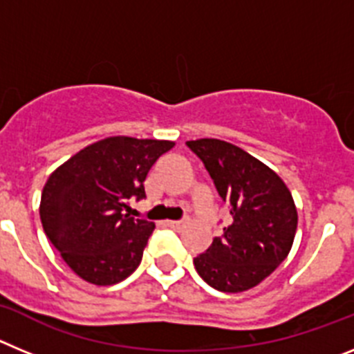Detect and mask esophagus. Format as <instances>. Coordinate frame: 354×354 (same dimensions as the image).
Masks as SVG:
<instances>
[{
	"instance_id": "esophagus-1",
	"label": "esophagus",
	"mask_w": 354,
	"mask_h": 354,
	"mask_svg": "<svg viewBox=\"0 0 354 354\" xmlns=\"http://www.w3.org/2000/svg\"><path fill=\"white\" fill-rule=\"evenodd\" d=\"M165 223H167V227H170V228H179V227H183V221L167 220V221H165Z\"/></svg>"
}]
</instances>
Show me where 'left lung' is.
<instances>
[{
    "instance_id": "left-lung-1",
    "label": "left lung",
    "mask_w": 354,
    "mask_h": 354,
    "mask_svg": "<svg viewBox=\"0 0 354 354\" xmlns=\"http://www.w3.org/2000/svg\"><path fill=\"white\" fill-rule=\"evenodd\" d=\"M204 161L232 221L193 261L204 282L221 292H243L270 277L292 248L298 211L277 171L232 143L186 142Z\"/></svg>"
}]
</instances>
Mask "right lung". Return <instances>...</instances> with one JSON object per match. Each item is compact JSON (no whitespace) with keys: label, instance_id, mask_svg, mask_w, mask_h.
<instances>
[{"label":"right lung","instance_id":"1","mask_svg":"<svg viewBox=\"0 0 354 354\" xmlns=\"http://www.w3.org/2000/svg\"><path fill=\"white\" fill-rule=\"evenodd\" d=\"M170 140L109 136L60 165L42 189L40 221L65 264L84 282L113 286L140 266L156 225L136 220L131 198H143V183Z\"/></svg>","mask_w":354,"mask_h":354}]
</instances>
